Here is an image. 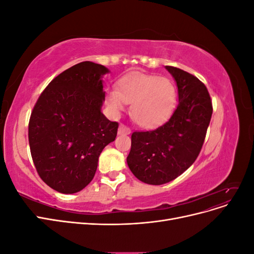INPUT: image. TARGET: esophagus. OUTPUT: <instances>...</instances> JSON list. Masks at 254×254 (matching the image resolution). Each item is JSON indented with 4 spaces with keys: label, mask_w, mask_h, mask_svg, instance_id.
I'll return each instance as SVG.
<instances>
[{
    "label": "esophagus",
    "mask_w": 254,
    "mask_h": 254,
    "mask_svg": "<svg viewBox=\"0 0 254 254\" xmlns=\"http://www.w3.org/2000/svg\"><path fill=\"white\" fill-rule=\"evenodd\" d=\"M131 132V130H130L129 127H127L124 124H121L119 127V134H129Z\"/></svg>",
    "instance_id": "obj_1"
}]
</instances>
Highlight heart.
<instances>
[{
    "mask_svg": "<svg viewBox=\"0 0 254 254\" xmlns=\"http://www.w3.org/2000/svg\"><path fill=\"white\" fill-rule=\"evenodd\" d=\"M125 103L132 104L131 115L135 123L145 128H156L173 114L177 90L167 78L133 74L123 78L118 91H112L108 96V104L115 112L124 110Z\"/></svg>",
    "mask_w": 254,
    "mask_h": 254,
    "instance_id": "b5f03b06",
    "label": "heart"
}]
</instances>
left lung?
Returning <instances> with one entry per match:
<instances>
[{
    "instance_id": "obj_1",
    "label": "left lung",
    "mask_w": 254,
    "mask_h": 254,
    "mask_svg": "<svg viewBox=\"0 0 254 254\" xmlns=\"http://www.w3.org/2000/svg\"><path fill=\"white\" fill-rule=\"evenodd\" d=\"M166 70L177 82L179 104L162 126L131 134V149L127 157L132 174L152 186L176 179L195 162L213 113L203 82L181 68L166 65Z\"/></svg>"
}]
</instances>
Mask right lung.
I'll return each instance as SVG.
<instances>
[{"label": "right lung", "mask_w": 254, "mask_h": 254, "mask_svg": "<svg viewBox=\"0 0 254 254\" xmlns=\"http://www.w3.org/2000/svg\"><path fill=\"white\" fill-rule=\"evenodd\" d=\"M108 68L83 61L54 78L34 106L28 142L40 178L59 193L86 188L103 149L118 134L119 123L101 111L102 76Z\"/></svg>", "instance_id": "obj_1"}]
</instances>
